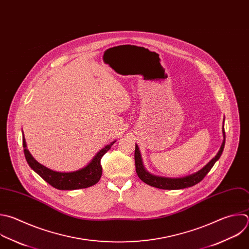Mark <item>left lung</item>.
Masks as SVG:
<instances>
[{
  "label": "left lung",
  "mask_w": 249,
  "mask_h": 249,
  "mask_svg": "<svg viewBox=\"0 0 249 249\" xmlns=\"http://www.w3.org/2000/svg\"><path fill=\"white\" fill-rule=\"evenodd\" d=\"M223 136H224V140H223L222 145H221L218 153L215 155V157H213L205 165V166L202 169H200L199 171H197L194 174H191L189 176L182 177V178H167V177L155 176V175L150 174L149 172H147L145 170V168L143 167L139 146L136 144V148H135L136 172H137L139 178L143 183H145V184H147L151 187L161 189V190H181V189H186V188H189V187H193V186L198 184L199 182H201L203 180V178L208 174V172L213 167V165L215 164V162L220 158V156L223 152V149H224V146H225V141H226L224 125H223Z\"/></svg>",
  "instance_id": "left-lung-1"
}]
</instances>
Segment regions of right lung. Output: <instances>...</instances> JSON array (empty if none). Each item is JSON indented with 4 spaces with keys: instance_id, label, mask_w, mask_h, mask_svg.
Listing matches in <instances>:
<instances>
[{
    "instance_id": "1",
    "label": "right lung",
    "mask_w": 249,
    "mask_h": 249,
    "mask_svg": "<svg viewBox=\"0 0 249 249\" xmlns=\"http://www.w3.org/2000/svg\"><path fill=\"white\" fill-rule=\"evenodd\" d=\"M115 142L116 141H113L112 142L102 148L92 159V161L84 168L73 172H57L47 168L44 165L40 164L37 160H35V158L26 148V142L24 136L22 138L24 155L31 169H33L41 178H43L52 187L57 190L64 191L86 189L96 185L100 181L103 174L101 159L104 156V154L110 149L111 145Z\"/></svg>"
}]
</instances>
